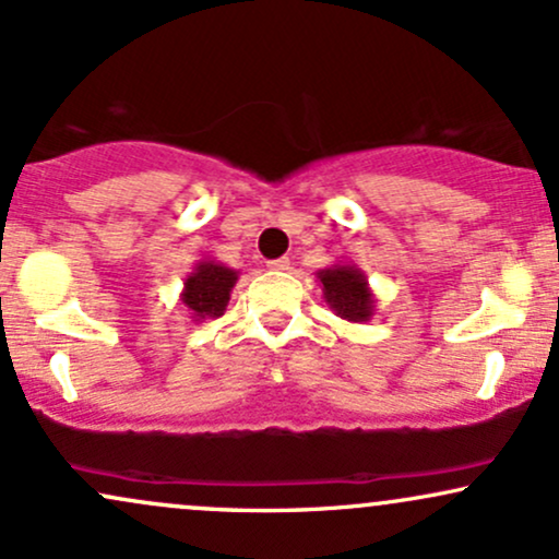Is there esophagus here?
Returning <instances> with one entry per match:
<instances>
[{
    "instance_id": "1",
    "label": "esophagus",
    "mask_w": 559,
    "mask_h": 559,
    "mask_svg": "<svg viewBox=\"0 0 559 559\" xmlns=\"http://www.w3.org/2000/svg\"><path fill=\"white\" fill-rule=\"evenodd\" d=\"M288 265H292V262H288V258H278V260L267 262V267H271V271H275V273L288 271Z\"/></svg>"
}]
</instances>
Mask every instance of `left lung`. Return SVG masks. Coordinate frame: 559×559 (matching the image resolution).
Returning <instances> with one entry per match:
<instances>
[{
	"instance_id": "obj_1",
	"label": "left lung",
	"mask_w": 559,
	"mask_h": 559,
	"mask_svg": "<svg viewBox=\"0 0 559 559\" xmlns=\"http://www.w3.org/2000/svg\"><path fill=\"white\" fill-rule=\"evenodd\" d=\"M316 275L333 316L349 320V323H368L376 316V294L368 284V275L355 262H336Z\"/></svg>"
}]
</instances>
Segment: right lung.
Listing matches in <instances>:
<instances>
[{
  "label": "right lung",
  "instance_id": "add662e5",
  "mask_svg": "<svg viewBox=\"0 0 559 559\" xmlns=\"http://www.w3.org/2000/svg\"><path fill=\"white\" fill-rule=\"evenodd\" d=\"M236 281H239V271H234V267L223 265L213 258L199 260L194 271L183 278L181 305L189 312V318L194 323L221 318L226 312Z\"/></svg>",
  "mask_w": 559,
  "mask_h": 559
}]
</instances>
